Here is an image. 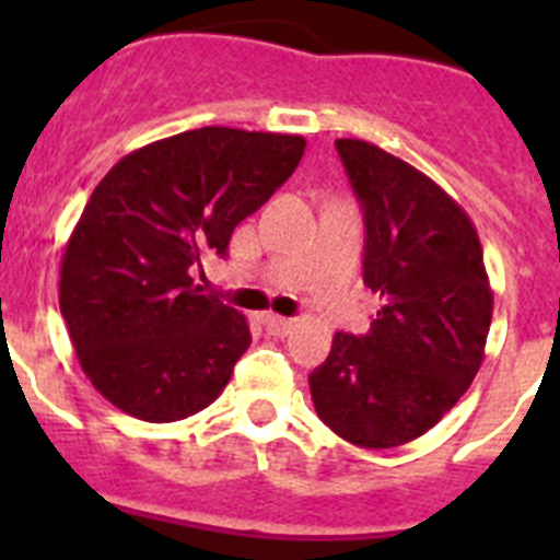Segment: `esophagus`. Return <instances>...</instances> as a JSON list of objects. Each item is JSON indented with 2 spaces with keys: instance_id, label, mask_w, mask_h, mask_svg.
<instances>
[{
  "instance_id": "1",
  "label": "esophagus",
  "mask_w": 560,
  "mask_h": 560,
  "mask_svg": "<svg viewBox=\"0 0 560 560\" xmlns=\"http://www.w3.org/2000/svg\"><path fill=\"white\" fill-rule=\"evenodd\" d=\"M266 330L271 336H289L294 330V319H285V316H275L269 314L266 316Z\"/></svg>"
}]
</instances>
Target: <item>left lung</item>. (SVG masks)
I'll list each match as a JSON object with an SVG mask.
<instances>
[{
    "instance_id": "left-lung-1",
    "label": "left lung",
    "mask_w": 560,
    "mask_h": 560,
    "mask_svg": "<svg viewBox=\"0 0 560 560\" xmlns=\"http://www.w3.org/2000/svg\"><path fill=\"white\" fill-rule=\"evenodd\" d=\"M336 151L364 212V285L381 308L364 336H334L311 398L353 446H404L471 387L493 291L477 230L443 187L364 140H336Z\"/></svg>"
}]
</instances>
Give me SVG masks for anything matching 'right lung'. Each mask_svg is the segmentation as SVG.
Returning a JSON list of instances; mask_svg holds the SVG:
<instances>
[{
    "mask_svg": "<svg viewBox=\"0 0 560 560\" xmlns=\"http://www.w3.org/2000/svg\"><path fill=\"white\" fill-rule=\"evenodd\" d=\"M296 133L207 126L122 156L95 187L61 257V314L92 387L131 418L210 407L249 348L244 314L201 294V257L300 165Z\"/></svg>",
    "mask_w": 560,
    "mask_h": 560,
    "instance_id": "add662e5",
    "label": "right lung"
}]
</instances>
